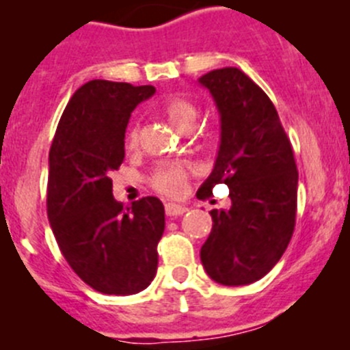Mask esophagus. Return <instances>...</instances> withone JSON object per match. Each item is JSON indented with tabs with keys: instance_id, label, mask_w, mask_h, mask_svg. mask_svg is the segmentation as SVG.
<instances>
[{
	"instance_id": "esophagus-1",
	"label": "esophagus",
	"mask_w": 350,
	"mask_h": 350,
	"mask_svg": "<svg viewBox=\"0 0 350 350\" xmlns=\"http://www.w3.org/2000/svg\"><path fill=\"white\" fill-rule=\"evenodd\" d=\"M165 211L168 217H180V215H184L185 211H187V208L182 206V204H175V203H168L165 206Z\"/></svg>"
}]
</instances>
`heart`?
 Masks as SVG:
<instances>
[{
	"label": "heart",
	"mask_w": 350,
	"mask_h": 350,
	"mask_svg": "<svg viewBox=\"0 0 350 350\" xmlns=\"http://www.w3.org/2000/svg\"><path fill=\"white\" fill-rule=\"evenodd\" d=\"M163 114L166 120L177 128L182 133L192 131L198 120L196 105L189 102L187 98L182 97H168L161 105ZM140 139V126L137 123L131 124L124 137V147L128 150H133L139 144ZM189 180V168L182 163H172V165H161L154 170L150 182L156 191L166 196H180L184 194Z\"/></svg>",
	"instance_id": "b5f03b06"
}]
</instances>
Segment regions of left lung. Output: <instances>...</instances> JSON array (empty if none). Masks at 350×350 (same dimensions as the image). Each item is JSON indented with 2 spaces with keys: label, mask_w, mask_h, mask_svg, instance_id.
I'll list each match as a JSON object with an SVG mask.
<instances>
[{
  "label": "left lung",
  "mask_w": 350,
  "mask_h": 350,
  "mask_svg": "<svg viewBox=\"0 0 350 350\" xmlns=\"http://www.w3.org/2000/svg\"><path fill=\"white\" fill-rule=\"evenodd\" d=\"M220 112V149L196 196L229 187V210H211L213 227L201 246L211 280L241 286L264 278L283 256L297 219L299 172L278 111L238 67L201 76Z\"/></svg>",
  "instance_id": "8db88e82"
}]
</instances>
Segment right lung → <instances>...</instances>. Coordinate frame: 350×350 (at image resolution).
<instances>
[{"instance_id": "1", "label": "right lung", "mask_w": 350, "mask_h": 350, "mask_svg": "<svg viewBox=\"0 0 350 350\" xmlns=\"http://www.w3.org/2000/svg\"><path fill=\"white\" fill-rule=\"evenodd\" d=\"M150 85L94 79L75 92L50 147L46 211L59 248L88 286L105 295L146 290L158 269L165 206L154 196L124 208L112 172L124 159L131 111Z\"/></svg>"}]
</instances>
